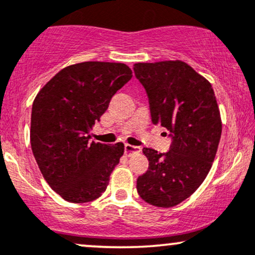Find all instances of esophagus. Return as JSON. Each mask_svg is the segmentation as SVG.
<instances>
[{
  "label": "esophagus",
  "mask_w": 255,
  "mask_h": 255,
  "mask_svg": "<svg viewBox=\"0 0 255 255\" xmlns=\"http://www.w3.org/2000/svg\"><path fill=\"white\" fill-rule=\"evenodd\" d=\"M140 151H141V148L137 147V146H133L129 144L125 145V153L127 154V156H130V154L133 153H139Z\"/></svg>",
  "instance_id": "obj_1"
}]
</instances>
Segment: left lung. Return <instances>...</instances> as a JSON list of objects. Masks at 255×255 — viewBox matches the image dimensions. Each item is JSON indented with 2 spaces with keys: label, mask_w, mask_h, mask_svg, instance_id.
Here are the masks:
<instances>
[{
  "label": "left lung",
  "mask_w": 255,
  "mask_h": 255,
  "mask_svg": "<svg viewBox=\"0 0 255 255\" xmlns=\"http://www.w3.org/2000/svg\"><path fill=\"white\" fill-rule=\"evenodd\" d=\"M153 125L170 130L169 152L142 148L148 169L137 177L140 198L157 207L182 203L199 188L215 160L222 120L211 84L183 61L135 63Z\"/></svg>",
  "instance_id": "obj_1"
}]
</instances>
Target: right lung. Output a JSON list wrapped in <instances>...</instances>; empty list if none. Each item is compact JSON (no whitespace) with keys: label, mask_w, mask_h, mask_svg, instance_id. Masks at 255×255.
<instances>
[{"label":"right lung","mask_w":255,"mask_h":255,"mask_svg":"<svg viewBox=\"0 0 255 255\" xmlns=\"http://www.w3.org/2000/svg\"><path fill=\"white\" fill-rule=\"evenodd\" d=\"M131 77L125 63H75L61 69L34 98L32 152L43 177L64 200L87 203L107 189L125 145L90 144V131Z\"/></svg>","instance_id":"add662e5"}]
</instances>
